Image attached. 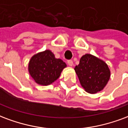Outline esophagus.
Returning <instances> with one entry per match:
<instances>
[{
  "instance_id": "obj_1",
  "label": "esophagus",
  "mask_w": 128,
  "mask_h": 128,
  "mask_svg": "<svg viewBox=\"0 0 128 128\" xmlns=\"http://www.w3.org/2000/svg\"><path fill=\"white\" fill-rule=\"evenodd\" d=\"M67 63H68V64L70 66H72L73 65V62H72V60H68V61H67Z\"/></svg>"
}]
</instances>
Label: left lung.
I'll use <instances>...</instances> for the list:
<instances>
[{
    "instance_id": "left-lung-1",
    "label": "left lung",
    "mask_w": 128,
    "mask_h": 128,
    "mask_svg": "<svg viewBox=\"0 0 128 128\" xmlns=\"http://www.w3.org/2000/svg\"><path fill=\"white\" fill-rule=\"evenodd\" d=\"M74 70L81 86L90 94L102 90L110 76V72L106 62L91 54L81 57L79 64L75 66Z\"/></svg>"
}]
</instances>
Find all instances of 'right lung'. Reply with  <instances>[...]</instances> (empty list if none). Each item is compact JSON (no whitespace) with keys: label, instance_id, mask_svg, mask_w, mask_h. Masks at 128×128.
Returning <instances> with one entry per match:
<instances>
[{"label":"right lung","instance_id":"1","mask_svg":"<svg viewBox=\"0 0 128 128\" xmlns=\"http://www.w3.org/2000/svg\"><path fill=\"white\" fill-rule=\"evenodd\" d=\"M66 64L61 59H57L50 50L34 55L28 64L30 76L37 84L48 86L56 81Z\"/></svg>","mask_w":128,"mask_h":128}]
</instances>
